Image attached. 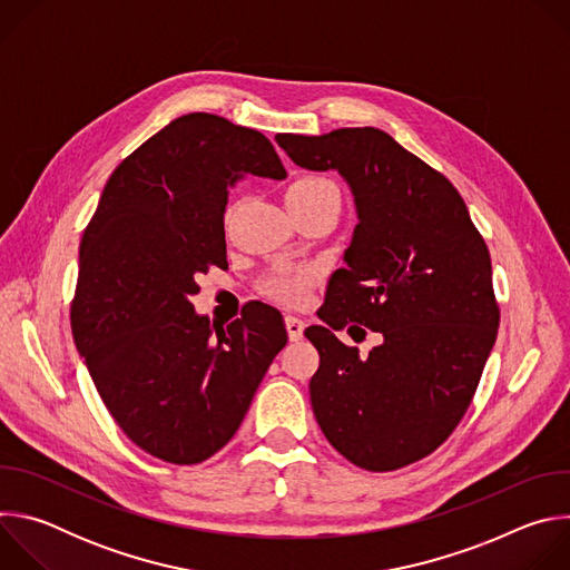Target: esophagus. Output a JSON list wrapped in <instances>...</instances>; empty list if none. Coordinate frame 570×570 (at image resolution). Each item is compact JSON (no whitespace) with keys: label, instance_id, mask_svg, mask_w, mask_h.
Returning a JSON list of instances; mask_svg holds the SVG:
<instances>
[{"label":"esophagus","instance_id":"1","mask_svg":"<svg viewBox=\"0 0 570 570\" xmlns=\"http://www.w3.org/2000/svg\"><path fill=\"white\" fill-rule=\"evenodd\" d=\"M284 322H286L288 338H291V341H299L302 334H304V322H302L299 317H295V315H286Z\"/></svg>","mask_w":570,"mask_h":570}]
</instances>
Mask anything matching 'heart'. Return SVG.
Segmentation results:
<instances>
[{
	"mask_svg": "<svg viewBox=\"0 0 570 570\" xmlns=\"http://www.w3.org/2000/svg\"><path fill=\"white\" fill-rule=\"evenodd\" d=\"M338 196V189L330 183V180H322V178H299L295 180L288 191H286V203L291 200H306V198H320V196ZM308 288V275H291V277H277L271 279L266 291L286 302V304H297L304 299Z\"/></svg>",
	"mask_w": 570,
	"mask_h": 570,
	"instance_id": "b5f03b06",
	"label": "heart"
}]
</instances>
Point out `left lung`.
<instances>
[{
	"label": "left lung",
	"mask_w": 570,
	"mask_h": 570,
	"mask_svg": "<svg viewBox=\"0 0 570 570\" xmlns=\"http://www.w3.org/2000/svg\"><path fill=\"white\" fill-rule=\"evenodd\" d=\"M297 167L338 171L358 223L304 336L320 354L308 392L332 446L367 471L433 453L466 413L497 343L492 259L455 187L379 128L277 135ZM347 321L384 343L361 357Z\"/></svg>",
	"instance_id": "8db88e82"
}]
</instances>
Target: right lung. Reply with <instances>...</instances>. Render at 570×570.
Segmentation results:
<instances>
[{"instance_id":"right-lung-1","label":"right lung","mask_w":570,"mask_h":570,"mask_svg":"<svg viewBox=\"0 0 570 570\" xmlns=\"http://www.w3.org/2000/svg\"><path fill=\"white\" fill-rule=\"evenodd\" d=\"M243 176L286 178L266 135L178 117L115 169L80 240L76 350L119 429L165 462L220 451L288 341L268 304L225 330L191 304L196 275L227 268L223 216Z\"/></svg>"}]
</instances>
